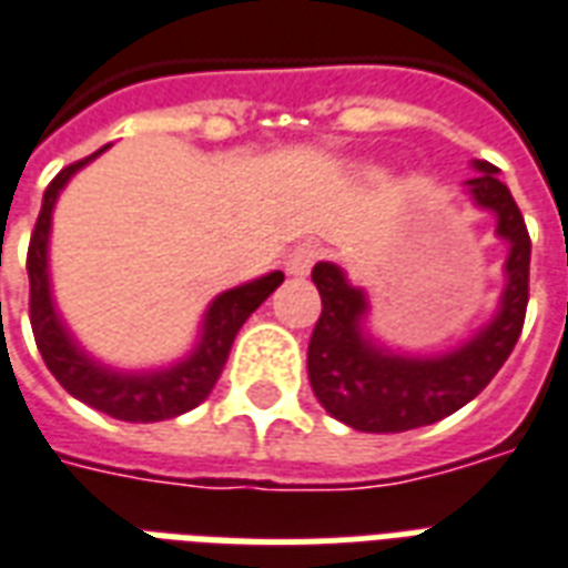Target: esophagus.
Returning <instances> with one entry per match:
<instances>
[{
    "mask_svg": "<svg viewBox=\"0 0 568 568\" xmlns=\"http://www.w3.org/2000/svg\"><path fill=\"white\" fill-rule=\"evenodd\" d=\"M321 256H324L321 244L303 241V244H297V247L288 253V258H285V271H288L292 276H306Z\"/></svg>",
    "mask_w": 568,
    "mask_h": 568,
    "instance_id": "obj_1",
    "label": "esophagus"
}]
</instances>
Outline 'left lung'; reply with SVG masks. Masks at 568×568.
<instances>
[{
    "label": "left lung",
    "mask_w": 568,
    "mask_h": 568,
    "mask_svg": "<svg viewBox=\"0 0 568 568\" xmlns=\"http://www.w3.org/2000/svg\"><path fill=\"white\" fill-rule=\"evenodd\" d=\"M468 189L484 209L498 214V235L510 241L507 292L489 327L439 359H404L383 354L363 338L365 301L329 262L312 267L321 292V318L312 329L310 383L333 418L363 433H404L442 422L489 386L525 327L530 294V235L510 189L495 176V164L475 162Z\"/></svg>",
    "instance_id": "8db88e82"
}]
</instances>
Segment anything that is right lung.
<instances>
[{
  "mask_svg": "<svg viewBox=\"0 0 568 568\" xmlns=\"http://www.w3.org/2000/svg\"><path fill=\"white\" fill-rule=\"evenodd\" d=\"M105 150V146H102ZM97 150L82 162L67 164L55 180L49 182L43 191V205H40L38 221L31 230L29 256H26V271H29V321L38 351L43 363L52 372V377L79 397L82 404L100 409V413L120 418V422H164L176 415L189 413L196 404H203L209 392L221 377L230 347L235 342V333L253 312L267 301V294L283 283V271L262 276L256 283L241 285L232 292L221 294L212 303V310L205 315L203 342L194 354L180 363L171 372L159 374H114L105 372L100 365H93L79 347L67 338L64 327L58 324V315L52 310L49 297V276H47V241H49V221H52V205H55L58 191L64 189L67 180L73 176L82 164L102 153Z\"/></svg>",
  "mask_w": 568,
  "mask_h": 568,
  "instance_id": "obj_1",
  "label": "right lung"
}]
</instances>
